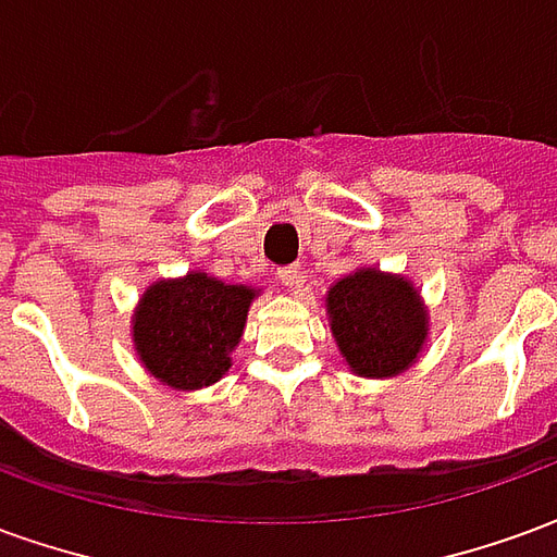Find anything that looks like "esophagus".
<instances>
[{
	"mask_svg": "<svg viewBox=\"0 0 557 557\" xmlns=\"http://www.w3.org/2000/svg\"><path fill=\"white\" fill-rule=\"evenodd\" d=\"M277 277L280 283L286 286V289H295L298 283H301V268L298 265H286V268H280L277 271Z\"/></svg>",
	"mask_w": 557,
	"mask_h": 557,
	"instance_id": "34e87169",
	"label": "esophagus"
}]
</instances>
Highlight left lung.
I'll return each instance as SVG.
<instances>
[{
  "mask_svg": "<svg viewBox=\"0 0 557 557\" xmlns=\"http://www.w3.org/2000/svg\"><path fill=\"white\" fill-rule=\"evenodd\" d=\"M325 307L339 355L363 379L406 373L430 334V313L414 283L375 268H358L337 280Z\"/></svg>",
  "mask_w": 557,
  "mask_h": 557,
  "instance_id": "1",
  "label": "left lung"
}]
</instances>
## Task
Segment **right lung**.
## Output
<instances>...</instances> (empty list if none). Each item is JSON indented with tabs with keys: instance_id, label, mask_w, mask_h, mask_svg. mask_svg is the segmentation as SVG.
Returning a JSON list of instances; mask_svg holds the SVG:
<instances>
[{
	"instance_id": "add662e5",
	"label": "right lung",
	"mask_w": 557,
	"mask_h": 557,
	"mask_svg": "<svg viewBox=\"0 0 557 557\" xmlns=\"http://www.w3.org/2000/svg\"><path fill=\"white\" fill-rule=\"evenodd\" d=\"M259 295L206 271L151 283L134 310V349L148 373L175 391H199L230 373L247 310Z\"/></svg>"
}]
</instances>
